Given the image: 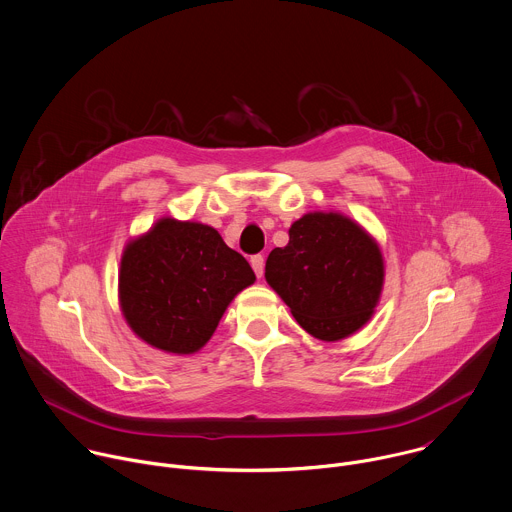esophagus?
I'll use <instances>...</instances> for the list:
<instances>
[{
  "mask_svg": "<svg viewBox=\"0 0 512 512\" xmlns=\"http://www.w3.org/2000/svg\"><path fill=\"white\" fill-rule=\"evenodd\" d=\"M250 264H252V268H254L256 276H258V278H262V274H264V256H262V254L252 256V258H250Z\"/></svg>",
  "mask_w": 512,
  "mask_h": 512,
  "instance_id": "1",
  "label": "esophagus"
}]
</instances>
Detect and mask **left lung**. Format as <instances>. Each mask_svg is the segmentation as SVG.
Segmentation results:
<instances>
[{
  "label": "left lung",
  "instance_id": "8db88e82",
  "mask_svg": "<svg viewBox=\"0 0 512 512\" xmlns=\"http://www.w3.org/2000/svg\"><path fill=\"white\" fill-rule=\"evenodd\" d=\"M266 260V282L314 338L334 342L362 328L380 300L384 262L376 240L336 212H310Z\"/></svg>",
  "mask_w": 512,
  "mask_h": 512
}]
</instances>
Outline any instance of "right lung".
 <instances>
[{"label": "right lung", "mask_w": 512, "mask_h": 512, "mask_svg": "<svg viewBox=\"0 0 512 512\" xmlns=\"http://www.w3.org/2000/svg\"><path fill=\"white\" fill-rule=\"evenodd\" d=\"M254 280L246 258L212 226L162 218L122 254L120 306L150 346L194 354L212 338L234 296Z\"/></svg>", "instance_id": "right-lung-1"}]
</instances>
